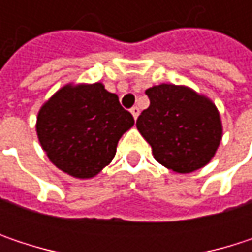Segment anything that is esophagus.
<instances>
[{
    "mask_svg": "<svg viewBox=\"0 0 252 252\" xmlns=\"http://www.w3.org/2000/svg\"><path fill=\"white\" fill-rule=\"evenodd\" d=\"M131 114H132L134 120H137V117L140 115V108H138V106H132V108H131Z\"/></svg>",
    "mask_w": 252,
    "mask_h": 252,
    "instance_id": "esophagus-1",
    "label": "esophagus"
}]
</instances>
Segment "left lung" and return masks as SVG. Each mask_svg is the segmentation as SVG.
Wrapping results in <instances>:
<instances>
[{"label":"left lung","instance_id":"obj_1","mask_svg":"<svg viewBox=\"0 0 252 252\" xmlns=\"http://www.w3.org/2000/svg\"><path fill=\"white\" fill-rule=\"evenodd\" d=\"M146 94L150 105L137 118V128L152 146L155 159L178 174H189L209 163L222 138L216 106L175 84L150 87Z\"/></svg>","mask_w":252,"mask_h":252}]
</instances>
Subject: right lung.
<instances>
[{
  "label": "right lung",
  "mask_w": 252,
  "mask_h": 252,
  "mask_svg": "<svg viewBox=\"0 0 252 252\" xmlns=\"http://www.w3.org/2000/svg\"><path fill=\"white\" fill-rule=\"evenodd\" d=\"M132 126L118 96L94 83L58 90L39 111L36 129L49 160L84 179L111 163L121 135Z\"/></svg>",
  "instance_id": "right-lung-1"
}]
</instances>
